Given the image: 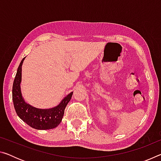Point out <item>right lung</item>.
<instances>
[{
  "label": "right lung",
  "instance_id": "right-lung-1",
  "mask_svg": "<svg viewBox=\"0 0 161 161\" xmlns=\"http://www.w3.org/2000/svg\"><path fill=\"white\" fill-rule=\"evenodd\" d=\"M25 58L20 62L13 84V101L18 116L33 129L47 130L56 128L61 123L64 109L72 98L73 92L65 97L56 107L50 108H38L25 102L22 96L20 83L22 65Z\"/></svg>",
  "mask_w": 161,
  "mask_h": 161
}]
</instances>
